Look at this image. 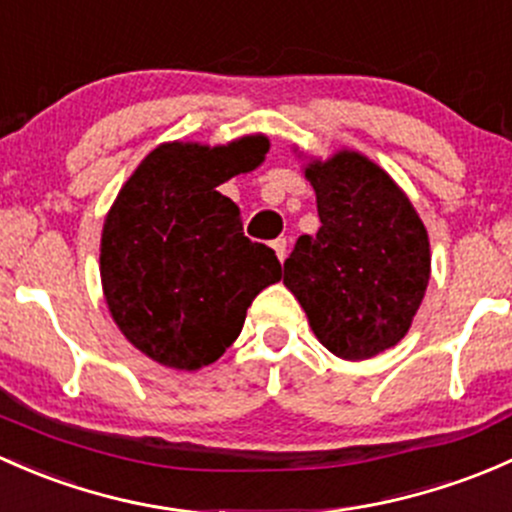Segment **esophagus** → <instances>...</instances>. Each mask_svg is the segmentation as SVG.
Segmentation results:
<instances>
[{"label": "esophagus", "instance_id": "obj_1", "mask_svg": "<svg viewBox=\"0 0 512 512\" xmlns=\"http://www.w3.org/2000/svg\"><path fill=\"white\" fill-rule=\"evenodd\" d=\"M271 249L276 251L278 261H283V258H286V239H273L271 241Z\"/></svg>", "mask_w": 512, "mask_h": 512}]
</instances>
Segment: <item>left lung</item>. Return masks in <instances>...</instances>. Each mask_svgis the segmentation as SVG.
<instances>
[{
    "label": "left lung",
    "instance_id": "left-lung-1",
    "mask_svg": "<svg viewBox=\"0 0 512 512\" xmlns=\"http://www.w3.org/2000/svg\"><path fill=\"white\" fill-rule=\"evenodd\" d=\"M318 234H303L283 283L315 337L342 360H367L407 335L431 271L429 236L392 177L357 152L305 167Z\"/></svg>",
    "mask_w": 512,
    "mask_h": 512
}]
</instances>
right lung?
Returning <instances> with one entry per match:
<instances>
[{"label":"right lung","mask_w":512,"mask_h":512,"mask_svg":"<svg viewBox=\"0 0 512 512\" xmlns=\"http://www.w3.org/2000/svg\"><path fill=\"white\" fill-rule=\"evenodd\" d=\"M266 152L263 135L224 147L170 142L120 189L103 224L100 281L120 333L150 360L175 370L217 362L251 300L281 281L273 249L246 239L239 207L217 192Z\"/></svg>","instance_id":"1"}]
</instances>
